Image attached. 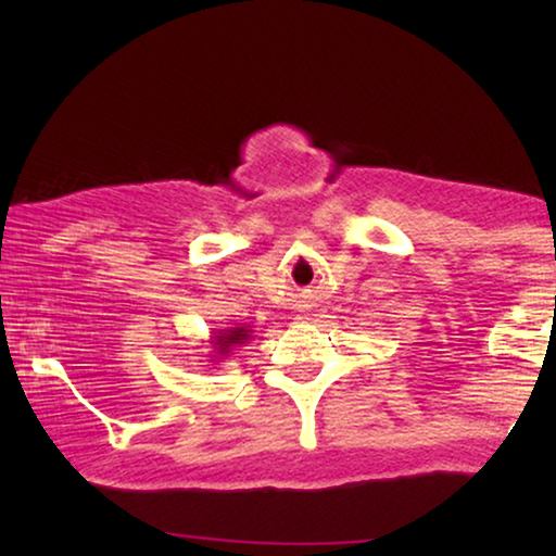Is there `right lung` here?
Listing matches in <instances>:
<instances>
[{
  "instance_id": "1",
  "label": "right lung",
  "mask_w": 556,
  "mask_h": 556,
  "mask_svg": "<svg viewBox=\"0 0 556 556\" xmlns=\"http://www.w3.org/2000/svg\"><path fill=\"white\" fill-rule=\"evenodd\" d=\"M252 338V328L250 326H232V328H218V331H213L211 336V363L213 365H220L225 357L230 355V351L235 348L248 343Z\"/></svg>"
}]
</instances>
